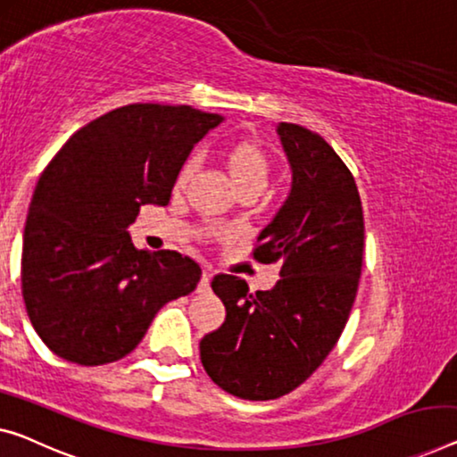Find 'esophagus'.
<instances>
[{
    "instance_id": "1",
    "label": "esophagus",
    "mask_w": 457,
    "mask_h": 457,
    "mask_svg": "<svg viewBox=\"0 0 457 457\" xmlns=\"http://www.w3.org/2000/svg\"><path fill=\"white\" fill-rule=\"evenodd\" d=\"M211 278H213V270H211V269H203V277H201L199 289H203V291H209Z\"/></svg>"
}]
</instances>
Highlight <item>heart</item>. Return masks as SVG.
I'll return each instance as SVG.
<instances>
[{
  "label": "heart",
  "mask_w": 457,
  "mask_h": 457,
  "mask_svg": "<svg viewBox=\"0 0 457 457\" xmlns=\"http://www.w3.org/2000/svg\"><path fill=\"white\" fill-rule=\"evenodd\" d=\"M199 168V154H193L187 162L182 163L179 176H176V187L182 188L190 180V176ZM228 168L231 180L236 182L237 190L258 187L264 188L269 185L270 179V160L264 149L258 143H237V145L229 152Z\"/></svg>",
  "instance_id": "heart-1"
}]
</instances>
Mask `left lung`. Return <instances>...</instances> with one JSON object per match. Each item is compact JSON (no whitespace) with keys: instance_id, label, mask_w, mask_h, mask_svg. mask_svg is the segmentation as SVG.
Masks as SVG:
<instances>
[{"instance_id":"left-lung-1","label":"left lung","mask_w":457,"mask_h":457,"mask_svg":"<svg viewBox=\"0 0 457 457\" xmlns=\"http://www.w3.org/2000/svg\"><path fill=\"white\" fill-rule=\"evenodd\" d=\"M291 166L287 199L258 236L254 258L281 264L270 291L215 275L226 322L203 337L207 376L244 400H275L314 373L345 330L363 262V207L355 179L310 129L278 122Z\"/></svg>"}]
</instances>
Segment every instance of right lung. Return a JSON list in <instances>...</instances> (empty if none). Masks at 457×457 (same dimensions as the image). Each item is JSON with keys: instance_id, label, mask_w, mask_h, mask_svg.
<instances>
[{"instance_id": "obj_1", "label": "right lung", "mask_w": 457, "mask_h": 457, "mask_svg": "<svg viewBox=\"0 0 457 457\" xmlns=\"http://www.w3.org/2000/svg\"><path fill=\"white\" fill-rule=\"evenodd\" d=\"M223 120L190 106L129 104L71 135L40 174L22 244V295L43 343L104 365L141 343L162 305L195 291L201 267L137 250L141 205H168L188 154Z\"/></svg>"}]
</instances>
